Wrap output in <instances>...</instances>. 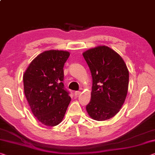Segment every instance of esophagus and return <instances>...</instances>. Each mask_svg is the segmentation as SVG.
Returning <instances> with one entry per match:
<instances>
[{
  "label": "esophagus",
  "mask_w": 155,
  "mask_h": 155,
  "mask_svg": "<svg viewBox=\"0 0 155 155\" xmlns=\"http://www.w3.org/2000/svg\"><path fill=\"white\" fill-rule=\"evenodd\" d=\"M80 94H81V92H80V91H76V92H74V94H75V96L79 95Z\"/></svg>",
  "instance_id": "obj_1"
}]
</instances>
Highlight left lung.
<instances>
[{
	"label": "left lung",
	"mask_w": 155,
	"mask_h": 155,
	"mask_svg": "<svg viewBox=\"0 0 155 155\" xmlns=\"http://www.w3.org/2000/svg\"><path fill=\"white\" fill-rule=\"evenodd\" d=\"M83 56L92 77L90 102L86 110L96 121L114 117L126 100L129 72L121 56L109 47L101 45L84 51Z\"/></svg>",
	"instance_id": "left-lung-1"
}]
</instances>
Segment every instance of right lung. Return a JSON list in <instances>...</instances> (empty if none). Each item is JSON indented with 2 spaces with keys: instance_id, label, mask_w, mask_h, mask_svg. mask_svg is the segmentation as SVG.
<instances>
[{
  "instance_id": "right-lung-1",
  "label": "right lung",
  "mask_w": 155,
  "mask_h": 155,
  "mask_svg": "<svg viewBox=\"0 0 155 155\" xmlns=\"http://www.w3.org/2000/svg\"><path fill=\"white\" fill-rule=\"evenodd\" d=\"M70 52L45 51L31 61L23 74L24 93L31 112L47 126L63 121L71 98L65 90L63 66Z\"/></svg>"
}]
</instances>
